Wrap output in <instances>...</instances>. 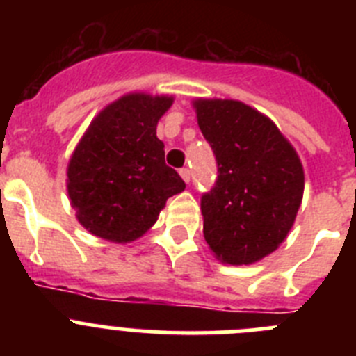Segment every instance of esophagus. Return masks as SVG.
Masks as SVG:
<instances>
[{
  "label": "esophagus",
  "instance_id": "obj_1",
  "mask_svg": "<svg viewBox=\"0 0 356 356\" xmlns=\"http://www.w3.org/2000/svg\"><path fill=\"white\" fill-rule=\"evenodd\" d=\"M180 176L184 178L185 184H188V181H191V169H187V168L180 169Z\"/></svg>",
  "mask_w": 356,
  "mask_h": 356
}]
</instances>
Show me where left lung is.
Returning <instances> with one entry per match:
<instances>
[{
    "instance_id": "left-lung-1",
    "label": "left lung",
    "mask_w": 356,
    "mask_h": 356,
    "mask_svg": "<svg viewBox=\"0 0 356 356\" xmlns=\"http://www.w3.org/2000/svg\"><path fill=\"white\" fill-rule=\"evenodd\" d=\"M197 124L217 160L201 197L203 235L221 262H259L285 241L303 200L301 160L275 122L235 99H196Z\"/></svg>"
}]
</instances>
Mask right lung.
<instances>
[{"instance_id": "right-lung-1", "label": "right lung", "mask_w": 356, "mask_h": 356, "mask_svg": "<svg viewBox=\"0 0 356 356\" xmlns=\"http://www.w3.org/2000/svg\"><path fill=\"white\" fill-rule=\"evenodd\" d=\"M172 96L131 92L99 112L67 165V194L87 232L110 242L143 237L185 188L165 163L156 124Z\"/></svg>"}]
</instances>
